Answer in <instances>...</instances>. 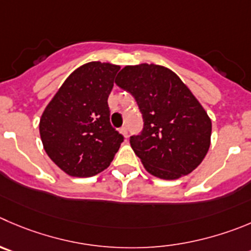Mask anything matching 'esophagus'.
<instances>
[{"label":"esophagus","instance_id":"34e87169","mask_svg":"<svg viewBox=\"0 0 251 251\" xmlns=\"http://www.w3.org/2000/svg\"><path fill=\"white\" fill-rule=\"evenodd\" d=\"M119 132H121L122 134L124 135V138H127V137H128V129H127V127H122Z\"/></svg>","mask_w":251,"mask_h":251}]
</instances>
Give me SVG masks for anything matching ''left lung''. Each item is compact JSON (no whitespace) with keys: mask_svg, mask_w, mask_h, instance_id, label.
Wrapping results in <instances>:
<instances>
[{"mask_svg":"<svg viewBox=\"0 0 251 251\" xmlns=\"http://www.w3.org/2000/svg\"><path fill=\"white\" fill-rule=\"evenodd\" d=\"M116 83L134 97L142 113V132L129 143L145 170L164 180L192 173L209 149L212 122L187 86L154 64L126 66Z\"/></svg>","mask_w":251,"mask_h":251,"instance_id":"obj_1","label":"left lung"}]
</instances>
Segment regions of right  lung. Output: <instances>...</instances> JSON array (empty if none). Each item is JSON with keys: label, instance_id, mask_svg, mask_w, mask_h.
<instances>
[{"label": "right lung", "instance_id": "1", "mask_svg": "<svg viewBox=\"0 0 251 251\" xmlns=\"http://www.w3.org/2000/svg\"><path fill=\"white\" fill-rule=\"evenodd\" d=\"M119 66L91 61L76 69L43 112L40 138L48 156L68 175L106 170L124 137L109 122V94Z\"/></svg>", "mask_w": 251, "mask_h": 251}]
</instances>
